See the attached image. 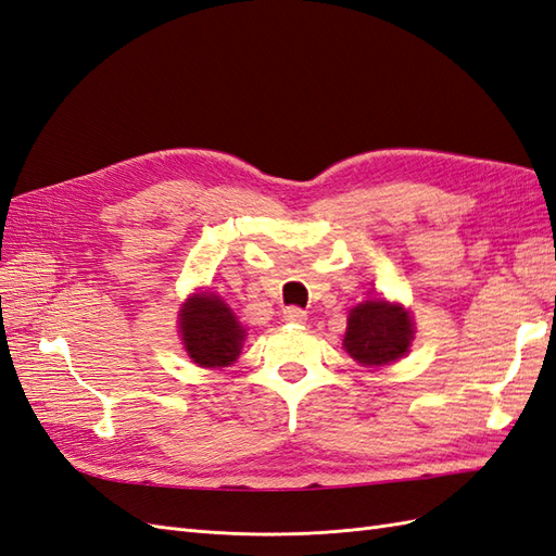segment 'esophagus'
<instances>
[{
  "instance_id": "esophagus-1",
  "label": "esophagus",
  "mask_w": 556,
  "mask_h": 556,
  "mask_svg": "<svg viewBox=\"0 0 556 556\" xmlns=\"http://www.w3.org/2000/svg\"><path fill=\"white\" fill-rule=\"evenodd\" d=\"M305 319H307V312L301 309V307H287V309H283V321L305 324Z\"/></svg>"
}]
</instances>
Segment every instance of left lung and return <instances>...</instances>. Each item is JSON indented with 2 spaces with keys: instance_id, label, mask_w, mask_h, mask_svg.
<instances>
[{
  "instance_id": "8db88e82",
  "label": "left lung",
  "mask_w": 556,
  "mask_h": 556,
  "mask_svg": "<svg viewBox=\"0 0 556 556\" xmlns=\"http://www.w3.org/2000/svg\"><path fill=\"white\" fill-rule=\"evenodd\" d=\"M414 324L408 312L386 301H366L350 312L345 350L364 366L392 364L410 348Z\"/></svg>"
}]
</instances>
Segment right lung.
<instances>
[{"label": "right lung", "mask_w": 556, "mask_h": 556, "mask_svg": "<svg viewBox=\"0 0 556 556\" xmlns=\"http://www.w3.org/2000/svg\"><path fill=\"white\" fill-rule=\"evenodd\" d=\"M180 336L194 364L220 368L239 357L244 329L218 295L199 293L180 309Z\"/></svg>", "instance_id": "1"}]
</instances>
